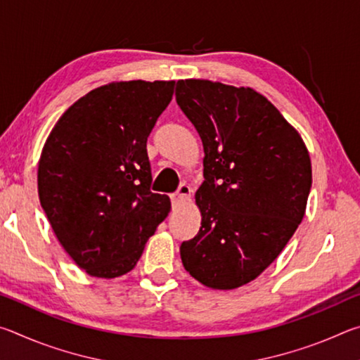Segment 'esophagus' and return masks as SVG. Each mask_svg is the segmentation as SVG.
I'll list each match as a JSON object with an SVG mask.
<instances>
[{
  "label": "esophagus",
  "mask_w": 360,
  "mask_h": 360,
  "mask_svg": "<svg viewBox=\"0 0 360 360\" xmlns=\"http://www.w3.org/2000/svg\"><path fill=\"white\" fill-rule=\"evenodd\" d=\"M191 197H192V187L188 184H181L178 192L172 195V203L173 206L184 205L187 202H191Z\"/></svg>",
  "instance_id": "1"
}]
</instances>
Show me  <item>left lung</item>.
Masks as SVG:
<instances>
[{
	"mask_svg": "<svg viewBox=\"0 0 360 360\" xmlns=\"http://www.w3.org/2000/svg\"><path fill=\"white\" fill-rule=\"evenodd\" d=\"M176 101L205 150L195 193L202 227L181 245L182 265L206 288H241L271 265L302 222L311 158L300 133L251 87L186 79L176 84Z\"/></svg>",
	"mask_w": 360,
	"mask_h": 360,
	"instance_id": "obj_1",
	"label": "left lung"
}]
</instances>
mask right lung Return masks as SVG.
Returning <instances> with one entry per match:
<instances>
[{
  "label": "right lung",
  "mask_w": 360,
  "mask_h": 360,
  "mask_svg": "<svg viewBox=\"0 0 360 360\" xmlns=\"http://www.w3.org/2000/svg\"><path fill=\"white\" fill-rule=\"evenodd\" d=\"M174 84L101 85L66 109L46 139L39 202L60 245L90 276L131 271L172 210L168 195L149 188L146 143Z\"/></svg>",
  "instance_id": "add662e5"
}]
</instances>
